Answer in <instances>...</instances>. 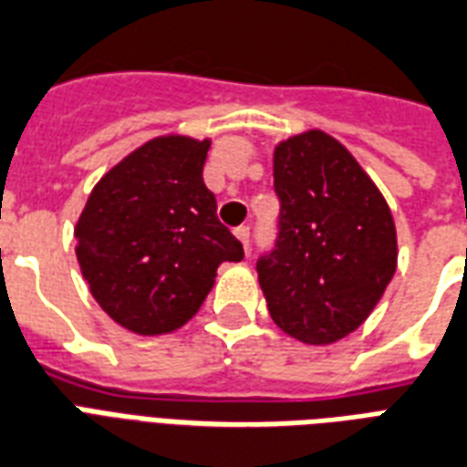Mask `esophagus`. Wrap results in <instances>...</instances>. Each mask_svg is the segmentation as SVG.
<instances>
[{
  "mask_svg": "<svg viewBox=\"0 0 467 467\" xmlns=\"http://www.w3.org/2000/svg\"><path fill=\"white\" fill-rule=\"evenodd\" d=\"M234 236H236L238 241L244 244V248H246V251H248V241H251V229H248V226H238V229L234 231Z\"/></svg>",
  "mask_w": 467,
  "mask_h": 467,
  "instance_id": "obj_1",
  "label": "esophagus"
}]
</instances>
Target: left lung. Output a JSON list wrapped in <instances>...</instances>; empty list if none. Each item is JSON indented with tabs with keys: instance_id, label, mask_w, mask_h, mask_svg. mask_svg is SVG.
<instances>
[{
	"instance_id": "left-lung-1",
	"label": "left lung",
	"mask_w": 467,
	"mask_h": 467,
	"mask_svg": "<svg viewBox=\"0 0 467 467\" xmlns=\"http://www.w3.org/2000/svg\"><path fill=\"white\" fill-rule=\"evenodd\" d=\"M280 199L278 246L258 261L273 322L297 342L325 347L359 327L399 261L387 199L325 130H305L273 150Z\"/></svg>"
}]
</instances>
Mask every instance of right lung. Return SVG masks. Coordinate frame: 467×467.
<instances>
[{
	"instance_id": "add662e5",
	"label": "right lung",
	"mask_w": 467,
	"mask_h": 467,
	"mask_svg": "<svg viewBox=\"0 0 467 467\" xmlns=\"http://www.w3.org/2000/svg\"><path fill=\"white\" fill-rule=\"evenodd\" d=\"M209 147L177 132L147 140L98 180L73 226L90 296L132 335L184 327L221 263L244 258L204 184Z\"/></svg>"
}]
</instances>
